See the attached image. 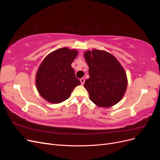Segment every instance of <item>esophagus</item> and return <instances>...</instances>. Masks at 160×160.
Masks as SVG:
<instances>
[{"label": "esophagus", "mask_w": 160, "mask_h": 160, "mask_svg": "<svg viewBox=\"0 0 160 160\" xmlns=\"http://www.w3.org/2000/svg\"><path fill=\"white\" fill-rule=\"evenodd\" d=\"M80 81H81V85H83V84H84V83H85V79H83V78H81V79H80Z\"/></svg>", "instance_id": "1"}]
</instances>
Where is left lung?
<instances>
[{
  "instance_id": "obj_1",
  "label": "left lung",
  "mask_w": 160,
  "mask_h": 160,
  "mask_svg": "<svg viewBox=\"0 0 160 160\" xmlns=\"http://www.w3.org/2000/svg\"><path fill=\"white\" fill-rule=\"evenodd\" d=\"M89 78L84 83L92 102L109 108L122 99L127 89L126 73L116 58L108 52L94 49L86 51Z\"/></svg>"
}]
</instances>
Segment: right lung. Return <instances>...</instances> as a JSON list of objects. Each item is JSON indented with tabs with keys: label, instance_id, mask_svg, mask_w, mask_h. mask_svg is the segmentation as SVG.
Segmentation results:
<instances>
[{
	"label": "right lung",
	"instance_id": "add662e5",
	"mask_svg": "<svg viewBox=\"0 0 160 160\" xmlns=\"http://www.w3.org/2000/svg\"><path fill=\"white\" fill-rule=\"evenodd\" d=\"M77 54L75 50L61 48L48 55L42 62L37 72L36 85L38 93L47 101L62 102L81 84L71 67Z\"/></svg>",
	"mask_w": 160,
	"mask_h": 160
}]
</instances>
